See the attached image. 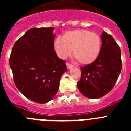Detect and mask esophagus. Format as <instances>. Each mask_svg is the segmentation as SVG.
I'll return each mask as SVG.
<instances>
[{
	"label": "esophagus",
	"instance_id": "34e87169",
	"mask_svg": "<svg viewBox=\"0 0 131 131\" xmlns=\"http://www.w3.org/2000/svg\"><path fill=\"white\" fill-rule=\"evenodd\" d=\"M66 65H67V69H71V68L73 67V66L71 64L68 63V62H67Z\"/></svg>",
	"mask_w": 131,
	"mask_h": 131
}]
</instances>
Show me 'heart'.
Segmentation results:
<instances>
[{"label":"heart","mask_w":131,"mask_h":131,"mask_svg":"<svg viewBox=\"0 0 131 131\" xmlns=\"http://www.w3.org/2000/svg\"><path fill=\"white\" fill-rule=\"evenodd\" d=\"M102 41L99 35L88 30L79 29L68 31L53 43L56 53L60 58L73 55L81 64L87 65L97 59L101 49Z\"/></svg>","instance_id":"b5f03b06"}]
</instances>
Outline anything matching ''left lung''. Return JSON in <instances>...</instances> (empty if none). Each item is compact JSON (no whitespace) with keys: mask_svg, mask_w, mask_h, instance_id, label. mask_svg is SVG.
Instances as JSON below:
<instances>
[{"mask_svg":"<svg viewBox=\"0 0 131 131\" xmlns=\"http://www.w3.org/2000/svg\"><path fill=\"white\" fill-rule=\"evenodd\" d=\"M101 52L95 61L81 67L78 82L80 92L89 99H99L110 92L122 69L121 51L112 36L103 32Z\"/></svg>","mask_w":131,"mask_h":131,"instance_id":"8db88e82","label":"left lung"}]
</instances>
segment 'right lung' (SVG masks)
Returning <instances> with one entry per match:
<instances>
[{
	"instance_id": "obj_1",
	"label": "right lung",
	"mask_w": 131,
	"mask_h": 131,
	"mask_svg": "<svg viewBox=\"0 0 131 131\" xmlns=\"http://www.w3.org/2000/svg\"><path fill=\"white\" fill-rule=\"evenodd\" d=\"M53 28H32L16 41L9 60L13 81L24 96L38 103L51 101L67 70L53 47Z\"/></svg>"
}]
</instances>
